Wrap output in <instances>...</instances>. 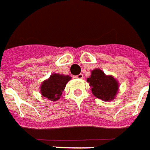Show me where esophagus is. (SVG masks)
I'll return each mask as SVG.
<instances>
[{"mask_svg":"<svg viewBox=\"0 0 150 150\" xmlns=\"http://www.w3.org/2000/svg\"><path fill=\"white\" fill-rule=\"evenodd\" d=\"M75 77L77 78V79H83V74H79V75H76Z\"/></svg>","mask_w":150,"mask_h":150,"instance_id":"esophagus-1","label":"esophagus"}]
</instances>
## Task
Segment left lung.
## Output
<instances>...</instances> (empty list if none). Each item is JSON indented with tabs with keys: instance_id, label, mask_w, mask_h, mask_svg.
I'll list each match as a JSON object with an SVG mask.
<instances>
[{
	"instance_id": "obj_1",
	"label": "left lung",
	"mask_w": 150,
	"mask_h": 150,
	"mask_svg": "<svg viewBox=\"0 0 150 150\" xmlns=\"http://www.w3.org/2000/svg\"><path fill=\"white\" fill-rule=\"evenodd\" d=\"M87 82L93 95L106 101L114 99L118 91V82L112 76L105 75L100 69H94Z\"/></svg>"
}]
</instances>
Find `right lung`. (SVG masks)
Wrapping results in <instances>:
<instances>
[{
  "mask_svg": "<svg viewBox=\"0 0 150 150\" xmlns=\"http://www.w3.org/2000/svg\"><path fill=\"white\" fill-rule=\"evenodd\" d=\"M71 79L68 75L52 74L49 79L44 81L41 86L42 95L50 100L56 101L62 94L66 84Z\"/></svg>",
  "mask_w": 150,
  "mask_h": 150,
  "instance_id": "right-lung-1",
  "label": "right lung"
}]
</instances>
